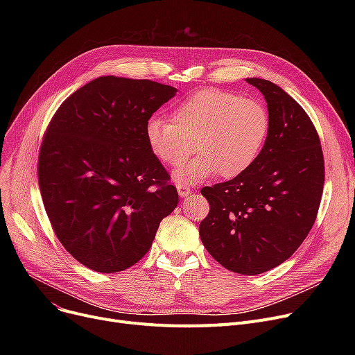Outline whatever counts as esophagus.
Wrapping results in <instances>:
<instances>
[{"label": "esophagus", "mask_w": 355, "mask_h": 355, "mask_svg": "<svg viewBox=\"0 0 355 355\" xmlns=\"http://www.w3.org/2000/svg\"><path fill=\"white\" fill-rule=\"evenodd\" d=\"M177 190H178V194H180L181 197H187V196H190V194H191L190 187H187V185H185V184H181V182H178V184H177Z\"/></svg>", "instance_id": "34e87169"}]
</instances>
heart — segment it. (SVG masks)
Masks as SVG:
<instances>
[{"mask_svg": "<svg viewBox=\"0 0 355 355\" xmlns=\"http://www.w3.org/2000/svg\"><path fill=\"white\" fill-rule=\"evenodd\" d=\"M270 125L266 106L223 89H202L182 101L171 122L153 118L145 126L149 151L166 166H181L175 178L200 182L218 173L236 177L257 158ZM195 144H193L192 142Z\"/></svg>", "mask_w": 355, "mask_h": 355, "instance_id": "1", "label": "heart"}]
</instances>
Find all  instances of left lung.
Here are the masks:
<instances>
[{
    "mask_svg": "<svg viewBox=\"0 0 355 355\" xmlns=\"http://www.w3.org/2000/svg\"><path fill=\"white\" fill-rule=\"evenodd\" d=\"M269 132L253 164L233 180L204 187L210 211L200 223L204 248L240 275L270 270L302 245L321 204L325 166L318 132L304 107L265 79Z\"/></svg>",
    "mask_w": 355,
    "mask_h": 355,
    "instance_id": "left-lung-1",
    "label": "left lung"
}]
</instances>
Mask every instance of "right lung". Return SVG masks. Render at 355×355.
Masks as SVG:
<instances>
[{"instance_id": "obj_1", "label": "right lung", "mask_w": 355, "mask_h": 355, "mask_svg": "<svg viewBox=\"0 0 355 355\" xmlns=\"http://www.w3.org/2000/svg\"><path fill=\"white\" fill-rule=\"evenodd\" d=\"M175 92L102 76L70 95L46 129L37 164L44 209L63 248L92 270L134 266L177 207V189L145 138Z\"/></svg>"}]
</instances>
